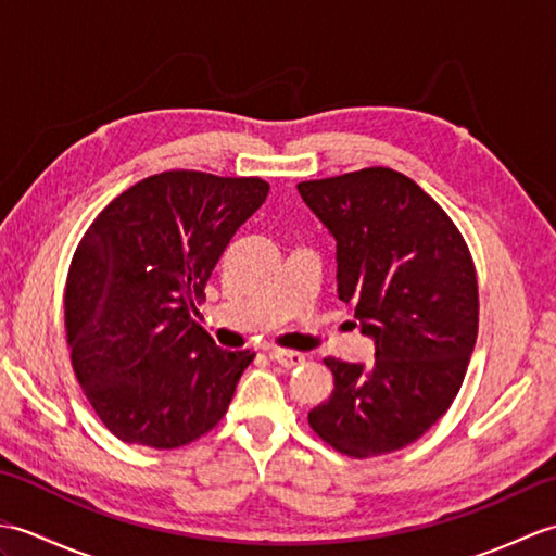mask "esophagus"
<instances>
[{"mask_svg": "<svg viewBox=\"0 0 556 556\" xmlns=\"http://www.w3.org/2000/svg\"><path fill=\"white\" fill-rule=\"evenodd\" d=\"M269 358L279 363L281 368H296V365L305 363V356L299 351H289V349H271L269 351Z\"/></svg>", "mask_w": 556, "mask_h": 556, "instance_id": "esophagus-1", "label": "esophagus"}]
</instances>
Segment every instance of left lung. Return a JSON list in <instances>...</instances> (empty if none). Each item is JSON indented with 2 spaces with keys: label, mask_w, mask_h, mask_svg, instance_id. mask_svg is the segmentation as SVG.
Returning a JSON list of instances; mask_svg holds the SVG:
<instances>
[{
  "label": "left lung",
  "mask_w": 556,
  "mask_h": 556,
  "mask_svg": "<svg viewBox=\"0 0 556 556\" xmlns=\"http://www.w3.org/2000/svg\"><path fill=\"white\" fill-rule=\"evenodd\" d=\"M337 241L339 299L375 339L370 365L325 358L334 389L308 422L339 454H392L452 406L478 339V275L464 236L389 167L299 184Z\"/></svg>",
  "instance_id": "left-lung-1"
}]
</instances>
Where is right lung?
Returning <instances> with one entry per match:
<instances>
[{
  "label": "right lung",
  "mask_w": 556,
  "mask_h": 556,
  "mask_svg": "<svg viewBox=\"0 0 556 556\" xmlns=\"http://www.w3.org/2000/svg\"><path fill=\"white\" fill-rule=\"evenodd\" d=\"M267 193L260 176L162 172L83 233L64 291L66 344L90 406L122 442L176 448L227 413L255 353L222 351L191 313Z\"/></svg>",
  "instance_id": "right-lung-1"
}]
</instances>
